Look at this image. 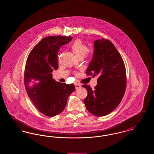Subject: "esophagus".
Segmentation results:
<instances>
[{
  "label": "esophagus",
  "instance_id": "34e87169",
  "mask_svg": "<svg viewBox=\"0 0 154 154\" xmlns=\"http://www.w3.org/2000/svg\"><path fill=\"white\" fill-rule=\"evenodd\" d=\"M75 89H79V88H80L81 87V85L80 84H75Z\"/></svg>",
  "mask_w": 154,
  "mask_h": 154
}]
</instances>
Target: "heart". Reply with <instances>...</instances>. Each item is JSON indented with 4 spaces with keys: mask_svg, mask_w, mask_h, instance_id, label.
I'll return each mask as SVG.
<instances>
[{
    "mask_svg": "<svg viewBox=\"0 0 154 154\" xmlns=\"http://www.w3.org/2000/svg\"><path fill=\"white\" fill-rule=\"evenodd\" d=\"M71 48L74 55L78 58H83L88 53V48L87 46L80 40H75L73 44H72Z\"/></svg>",
    "mask_w": 154,
    "mask_h": 154,
    "instance_id": "heart-1",
    "label": "heart"
}]
</instances>
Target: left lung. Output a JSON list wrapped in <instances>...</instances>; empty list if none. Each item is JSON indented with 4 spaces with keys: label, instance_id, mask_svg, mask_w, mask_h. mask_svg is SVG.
I'll return each instance as SVG.
<instances>
[{
    "label": "left lung",
    "instance_id": "left-lung-1",
    "mask_svg": "<svg viewBox=\"0 0 154 154\" xmlns=\"http://www.w3.org/2000/svg\"><path fill=\"white\" fill-rule=\"evenodd\" d=\"M93 57L86 73L98 75L97 85L82 87L88 91L84 102L89 112L102 117L119 105L124 95L126 75L124 62L117 48L109 40L102 38L94 43Z\"/></svg>",
    "mask_w": 154,
    "mask_h": 154
}]
</instances>
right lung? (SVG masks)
Wrapping results in <instances>:
<instances>
[{"label": "right lung", "mask_w": 154, "mask_h": 154, "mask_svg": "<svg viewBox=\"0 0 154 154\" xmlns=\"http://www.w3.org/2000/svg\"><path fill=\"white\" fill-rule=\"evenodd\" d=\"M72 37L48 36L43 38L30 52L24 73V84L30 100L38 110L48 117H54L66 107L74 85L55 81L52 72L58 69L57 55L62 45Z\"/></svg>", "instance_id": "1"}]
</instances>
